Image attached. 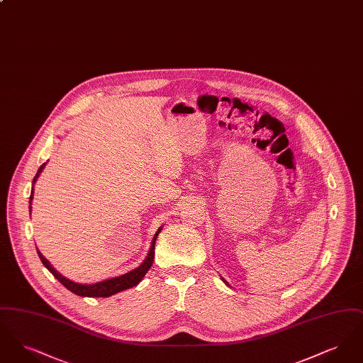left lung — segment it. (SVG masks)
Returning <instances> with one entry per match:
<instances>
[{"label": "left lung", "mask_w": 363, "mask_h": 363, "mask_svg": "<svg viewBox=\"0 0 363 363\" xmlns=\"http://www.w3.org/2000/svg\"><path fill=\"white\" fill-rule=\"evenodd\" d=\"M222 280H223V281H225V284H227V286H228V283H227V281H225V279H223V277H222Z\"/></svg>", "instance_id": "1"}]
</instances>
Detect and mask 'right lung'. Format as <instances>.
Segmentation results:
<instances>
[{
  "label": "right lung",
  "instance_id": "1",
  "mask_svg": "<svg viewBox=\"0 0 363 363\" xmlns=\"http://www.w3.org/2000/svg\"><path fill=\"white\" fill-rule=\"evenodd\" d=\"M45 166H46V163H43L39 167L38 173L34 177V181H33V189H31V196H30V215H31V203H33V199H34L35 182H36V179H38V177L40 175V173L43 172ZM162 228H163V225H160L157 228V231H156L155 235H154V240L151 242L150 252H148L147 257L138 265V268L129 271L128 274H123L121 277L106 279V280L98 281V283H92V284L76 283V281L70 280L68 277H62L57 269H54L52 264L46 259V257H43V255L39 250H38V256H39L40 261L43 262V265L52 272V277H55L61 284H64L72 293L76 294L79 296H89V298H92V296H95V298L96 296L98 298L104 296V298H107V296H111L114 294L120 293V291H123V290H128V289H132V287L138 286V283L143 280V277H145V274L150 271V268H151V265L154 262L156 238H157L159 233L162 231Z\"/></svg>",
  "mask_w": 363,
  "mask_h": 363
}]
</instances>
